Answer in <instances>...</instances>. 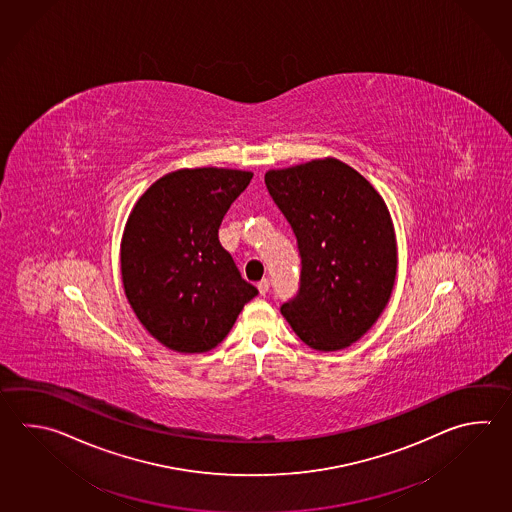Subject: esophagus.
Instances as JSON below:
<instances>
[{
  "label": "esophagus",
  "mask_w": 512,
  "mask_h": 512,
  "mask_svg": "<svg viewBox=\"0 0 512 512\" xmlns=\"http://www.w3.org/2000/svg\"><path fill=\"white\" fill-rule=\"evenodd\" d=\"M257 288H259L261 295H266V293L270 292V281L268 279H261V281L257 282Z\"/></svg>",
  "instance_id": "esophagus-1"
}]
</instances>
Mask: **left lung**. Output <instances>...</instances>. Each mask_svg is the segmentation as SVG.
Returning <instances> with one entry per match:
<instances>
[{
    "instance_id": "obj_1",
    "label": "left lung",
    "mask_w": 512,
    "mask_h": 512,
    "mask_svg": "<svg viewBox=\"0 0 512 512\" xmlns=\"http://www.w3.org/2000/svg\"><path fill=\"white\" fill-rule=\"evenodd\" d=\"M264 182L301 257L299 290L282 304V315L313 350L352 345L385 310L396 281V237L385 202L335 158L268 171Z\"/></svg>"
}]
</instances>
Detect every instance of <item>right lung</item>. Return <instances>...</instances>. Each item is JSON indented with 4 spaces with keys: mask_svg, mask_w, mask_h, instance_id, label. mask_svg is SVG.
Here are the masks:
<instances>
[{
    "mask_svg": "<svg viewBox=\"0 0 512 512\" xmlns=\"http://www.w3.org/2000/svg\"><path fill=\"white\" fill-rule=\"evenodd\" d=\"M253 173L180 169L136 202L122 239V281L138 321L162 345L202 354L230 334L259 290L220 246L224 215Z\"/></svg>",
    "mask_w": 512,
    "mask_h": 512,
    "instance_id": "1",
    "label": "right lung"
}]
</instances>
